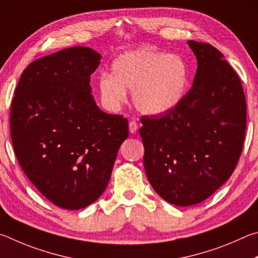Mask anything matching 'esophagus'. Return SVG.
Returning a JSON list of instances; mask_svg holds the SVG:
<instances>
[{"mask_svg": "<svg viewBox=\"0 0 258 258\" xmlns=\"http://www.w3.org/2000/svg\"><path fill=\"white\" fill-rule=\"evenodd\" d=\"M129 130H130V133L132 134H135V133H137V130H138V123L135 120H132L129 122Z\"/></svg>", "mask_w": 258, "mask_h": 258, "instance_id": "34e87169", "label": "esophagus"}]
</instances>
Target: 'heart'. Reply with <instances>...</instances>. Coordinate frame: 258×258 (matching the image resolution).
I'll use <instances>...</instances> for the list:
<instances>
[{
  "instance_id": "1",
  "label": "heart",
  "mask_w": 258,
  "mask_h": 258,
  "mask_svg": "<svg viewBox=\"0 0 258 258\" xmlns=\"http://www.w3.org/2000/svg\"><path fill=\"white\" fill-rule=\"evenodd\" d=\"M111 75L97 80V92L104 107L115 111L133 92L139 112L160 115L182 102L188 87V68L181 57L148 48L120 54L111 66Z\"/></svg>"
}]
</instances>
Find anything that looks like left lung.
Masks as SVG:
<instances>
[{"label":"left lung","instance_id":"8db88e82","mask_svg":"<svg viewBox=\"0 0 258 258\" xmlns=\"http://www.w3.org/2000/svg\"><path fill=\"white\" fill-rule=\"evenodd\" d=\"M197 58L192 87L160 116H143L144 166L159 196L175 206L202 203L231 177L246 133L241 81L211 44L189 40Z\"/></svg>","mask_w":258,"mask_h":258}]
</instances>
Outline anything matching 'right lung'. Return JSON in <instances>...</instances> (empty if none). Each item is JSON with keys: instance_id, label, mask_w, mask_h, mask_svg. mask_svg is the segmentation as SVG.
<instances>
[{"instance_id": "1", "label": "right lung", "mask_w": 258, "mask_h": 258, "mask_svg": "<svg viewBox=\"0 0 258 258\" xmlns=\"http://www.w3.org/2000/svg\"><path fill=\"white\" fill-rule=\"evenodd\" d=\"M93 48L74 46L31 62L12 99L11 139L18 162L42 195L80 210L102 195L128 120L107 114L92 95L101 63Z\"/></svg>"}]
</instances>
